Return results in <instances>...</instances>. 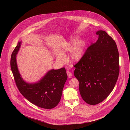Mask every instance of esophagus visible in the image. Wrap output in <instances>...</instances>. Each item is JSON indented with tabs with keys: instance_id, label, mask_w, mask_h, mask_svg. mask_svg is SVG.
I'll return each instance as SVG.
<instances>
[{
	"instance_id": "esophagus-1",
	"label": "esophagus",
	"mask_w": 130,
	"mask_h": 130,
	"mask_svg": "<svg viewBox=\"0 0 130 130\" xmlns=\"http://www.w3.org/2000/svg\"><path fill=\"white\" fill-rule=\"evenodd\" d=\"M67 75H68L69 78H71L72 77V73L71 72H70L69 71H67Z\"/></svg>"
}]
</instances>
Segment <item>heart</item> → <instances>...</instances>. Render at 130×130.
Here are the masks:
<instances>
[{
	"instance_id": "heart-1",
	"label": "heart",
	"mask_w": 130,
	"mask_h": 130,
	"mask_svg": "<svg viewBox=\"0 0 130 130\" xmlns=\"http://www.w3.org/2000/svg\"><path fill=\"white\" fill-rule=\"evenodd\" d=\"M74 42V41H72L70 43L66 45L61 50L60 53L57 54V58L60 60H65L66 57L64 55V53L71 50L70 56V59L72 61H78L82 55L83 45L81 42H78L73 47Z\"/></svg>"
}]
</instances>
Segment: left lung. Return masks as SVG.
I'll list each match as a JSON object with an SVG mask.
<instances>
[{"label":"left lung","mask_w":130,"mask_h":130,"mask_svg":"<svg viewBox=\"0 0 130 130\" xmlns=\"http://www.w3.org/2000/svg\"><path fill=\"white\" fill-rule=\"evenodd\" d=\"M96 34L99 36L97 41L74 65L80 94L85 102L92 105L108 96L120 72L119 54L115 40L105 31L99 30Z\"/></svg>","instance_id":"obj_1"}]
</instances>
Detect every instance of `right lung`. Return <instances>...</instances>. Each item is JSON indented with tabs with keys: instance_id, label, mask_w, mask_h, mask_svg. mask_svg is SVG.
I'll list each match as a JSON object with an SVG mask.
<instances>
[{
	"instance_id": "right-lung-1",
	"label": "right lung",
	"mask_w": 130,
	"mask_h": 130,
	"mask_svg": "<svg viewBox=\"0 0 130 130\" xmlns=\"http://www.w3.org/2000/svg\"><path fill=\"white\" fill-rule=\"evenodd\" d=\"M20 44L21 42H18L10 59L11 69L19 91L28 101L40 108L46 109L55 108L60 100L68 78L66 69L49 71L37 83H26L19 73L15 58Z\"/></svg>"
}]
</instances>
